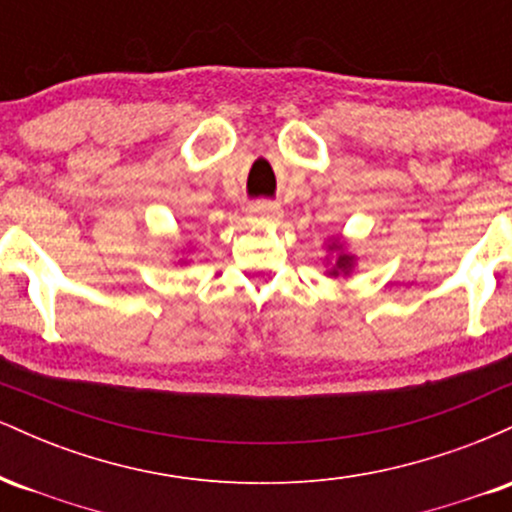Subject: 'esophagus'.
Returning <instances> with one entry per match:
<instances>
[{
    "label": "esophagus",
    "mask_w": 512,
    "mask_h": 512,
    "mask_svg": "<svg viewBox=\"0 0 512 512\" xmlns=\"http://www.w3.org/2000/svg\"><path fill=\"white\" fill-rule=\"evenodd\" d=\"M250 216L255 223H264L267 226V223H276L281 219V209L272 202H257L250 207Z\"/></svg>",
    "instance_id": "obj_1"
}]
</instances>
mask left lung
Returning a JSON list of instances; mask_svg holds the SVG:
<instances>
[{
	"label": "left lung",
	"mask_w": 512,
	"mask_h": 512,
	"mask_svg": "<svg viewBox=\"0 0 512 512\" xmlns=\"http://www.w3.org/2000/svg\"><path fill=\"white\" fill-rule=\"evenodd\" d=\"M325 248H327L325 274L337 281L349 279V276L356 272V264H358V257L349 250V240L344 236H330L325 240Z\"/></svg>",
	"instance_id": "obj_1"
}]
</instances>
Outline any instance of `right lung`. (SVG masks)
<instances>
[{"instance_id": "obj_1", "label": "right lung", "mask_w": 512, "mask_h": 512, "mask_svg": "<svg viewBox=\"0 0 512 512\" xmlns=\"http://www.w3.org/2000/svg\"><path fill=\"white\" fill-rule=\"evenodd\" d=\"M187 252H190V250L180 248V250H178V260H175V264H180V267H185V264H190V257H187Z\"/></svg>"}]
</instances>
